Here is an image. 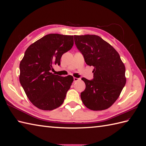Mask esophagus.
<instances>
[{
  "label": "esophagus",
  "mask_w": 146,
  "mask_h": 146,
  "mask_svg": "<svg viewBox=\"0 0 146 146\" xmlns=\"http://www.w3.org/2000/svg\"><path fill=\"white\" fill-rule=\"evenodd\" d=\"M80 78H76V77H74V82H77L78 80H80Z\"/></svg>",
  "instance_id": "esophagus-1"
}]
</instances>
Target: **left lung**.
<instances>
[{"mask_svg": "<svg viewBox=\"0 0 146 146\" xmlns=\"http://www.w3.org/2000/svg\"><path fill=\"white\" fill-rule=\"evenodd\" d=\"M74 41L86 63L94 66L93 79L82 78L86 88L80 94L86 107L98 111L115 102L126 83L125 68L118 52L100 36L75 35Z\"/></svg>", "mask_w": 146, "mask_h": 146, "instance_id": "obj_1", "label": "left lung"}]
</instances>
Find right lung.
<instances>
[{
    "instance_id": "add662e5",
    "label": "right lung",
    "mask_w": 146,
    "mask_h": 146,
    "mask_svg": "<svg viewBox=\"0 0 146 146\" xmlns=\"http://www.w3.org/2000/svg\"><path fill=\"white\" fill-rule=\"evenodd\" d=\"M74 44L73 36L48 34L31 44L19 65V81L27 98L35 107L52 110L62 105L72 85V76L51 72L54 64Z\"/></svg>"
}]
</instances>
